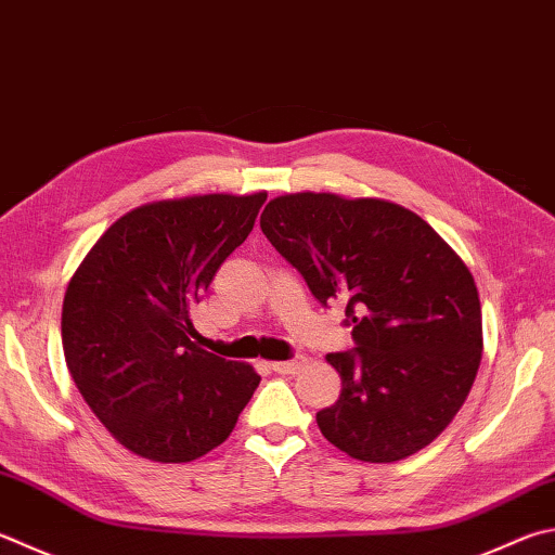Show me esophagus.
I'll list each match as a JSON object with an SVG mask.
<instances>
[{
	"label": "esophagus",
	"mask_w": 555,
	"mask_h": 555,
	"mask_svg": "<svg viewBox=\"0 0 555 555\" xmlns=\"http://www.w3.org/2000/svg\"><path fill=\"white\" fill-rule=\"evenodd\" d=\"M306 364H308L306 357H294V359H288V361H274V364H271V369H274L276 374H298V371L304 369Z\"/></svg>",
	"instance_id": "esophagus-1"
}]
</instances>
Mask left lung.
Returning a JSON list of instances; mask_svg holds the SVG:
<instances>
[{"instance_id":"8db88e82","label":"left lung","mask_w":555,"mask_h":555,"mask_svg":"<svg viewBox=\"0 0 555 555\" xmlns=\"http://www.w3.org/2000/svg\"><path fill=\"white\" fill-rule=\"evenodd\" d=\"M259 225L322 306H347L354 349L327 354L341 392L318 412L325 439L369 463L431 444L466 402L482 354L478 288L456 251L380 198L286 194Z\"/></svg>"}]
</instances>
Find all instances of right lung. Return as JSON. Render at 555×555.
<instances>
[{
    "instance_id": "add662e5",
    "label": "right lung",
    "mask_w": 555,
    "mask_h": 555,
    "mask_svg": "<svg viewBox=\"0 0 555 555\" xmlns=\"http://www.w3.org/2000/svg\"><path fill=\"white\" fill-rule=\"evenodd\" d=\"M264 191L155 201L89 249L63 300L75 386L111 437L138 456L186 463L230 437L257 371L201 349L194 308L255 228Z\"/></svg>"
}]
</instances>
